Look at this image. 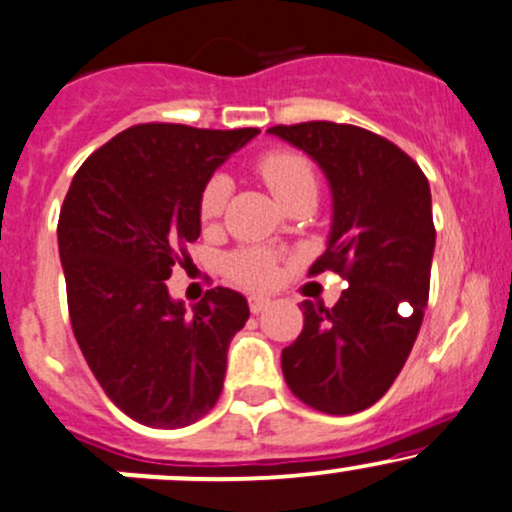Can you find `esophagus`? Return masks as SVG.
I'll return each instance as SVG.
<instances>
[{
	"label": "esophagus",
	"instance_id": "obj_1",
	"mask_svg": "<svg viewBox=\"0 0 512 512\" xmlns=\"http://www.w3.org/2000/svg\"><path fill=\"white\" fill-rule=\"evenodd\" d=\"M272 306V299H265V296H250V311L252 313H262Z\"/></svg>",
	"mask_w": 512,
	"mask_h": 512
}]
</instances>
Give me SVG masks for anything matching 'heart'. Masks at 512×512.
<instances>
[{
	"label": "heart",
	"mask_w": 512,
	"mask_h": 512,
	"mask_svg": "<svg viewBox=\"0 0 512 512\" xmlns=\"http://www.w3.org/2000/svg\"><path fill=\"white\" fill-rule=\"evenodd\" d=\"M257 174L265 179L269 192L279 204L289 206L301 196H313L318 192V177L311 162L291 150H274L257 160ZM230 194V182L223 174H213L206 182L199 199V216L204 223H213L226 209ZM223 272L233 282L250 286V289H269L279 279V257L265 247H240L223 260Z\"/></svg>",
	"instance_id": "1"
}]
</instances>
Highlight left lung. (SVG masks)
Segmentation results:
<instances>
[{
    "instance_id": "1",
    "label": "left lung",
    "mask_w": 512,
    "mask_h": 512,
    "mask_svg": "<svg viewBox=\"0 0 512 512\" xmlns=\"http://www.w3.org/2000/svg\"><path fill=\"white\" fill-rule=\"evenodd\" d=\"M269 133L311 155L333 192L328 250L308 274L333 269L350 284L333 308L301 303V335L282 350L284 379L320 413H359L389 391L428 306V177L391 140L350 123L308 121Z\"/></svg>"
}]
</instances>
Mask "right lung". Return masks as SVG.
Listing matches in <instances>:
<instances>
[{
	"label": "right lung",
	"instance_id": "1",
	"mask_svg": "<svg viewBox=\"0 0 512 512\" xmlns=\"http://www.w3.org/2000/svg\"><path fill=\"white\" fill-rule=\"evenodd\" d=\"M257 133L138 123L67 189L58 247L72 333L106 396L148 428H184L216 406L228 345L250 318L245 296L223 286L187 313L165 279L199 238L213 170Z\"/></svg>",
	"mask_w": 512,
	"mask_h": 512
}]
</instances>
